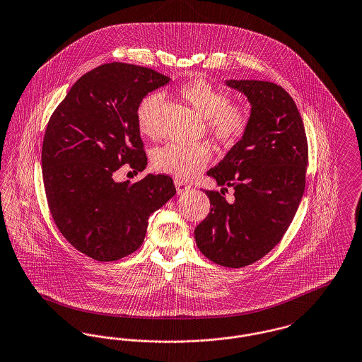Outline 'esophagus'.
<instances>
[{
  "label": "esophagus",
  "mask_w": 362,
  "mask_h": 362,
  "mask_svg": "<svg viewBox=\"0 0 362 362\" xmlns=\"http://www.w3.org/2000/svg\"><path fill=\"white\" fill-rule=\"evenodd\" d=\"M175 186H176V192H177V194H183V192L190 190V186H189L187 183H185L183 180H180V179H176V180H175Z\"/></svg>",
  "instance_id": "1"
}]
</instances>
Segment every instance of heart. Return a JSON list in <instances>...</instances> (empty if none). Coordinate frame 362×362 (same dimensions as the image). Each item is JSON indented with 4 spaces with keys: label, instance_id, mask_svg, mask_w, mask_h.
<instances>
[{
    "label": "heart",
    "instance_id": "b5f03b06",
    "mask_svg": "<svg viewBox=\"0 0 362 362\" xmlns=\"http://www.w3.org/2000/svg\"><path fill=\"white\" fill-rule=\"evenodd\" d=\"M180 95L204 119L213 138L221 144L233 145L246 131L249 124L247 109L231 103V97L223 88L211 85L205 79H194L179 88ZM161 93L145 95L135 110L136 124L142 134H157L160 110L163 105ZM211 160V150L205 145L168 144L153 151L151 164L161 173L179 179H190L204 170Z\"/></svg>",
    "mask_w": 362,
    "mask_h": 362
}]
</instances>
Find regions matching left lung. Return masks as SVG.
Listing matches in <instances>:
<instances>
[{"mask_svg":"<svg viewBox=\"0 0 362 362\" xmlns=\"http://www.w3.org/2000/svg\"><path fill=\"white\" fill-rule=\"evenodd\" d=\"M226 83L247 97L252 113L242 139L208 175L225 189L233 187L235 201L206 190L211 212L194 236L213 262L242 268L268 255L291 224L305 190L308 141L297 105L281 86Z\"/></svg>","mask_w":362,"mask_h":362,"instance_id":"obj_1","label":"left lung"}]
</instances>
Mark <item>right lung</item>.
I'll use <instances>...</instances> for the list:
<instances>
[{
    "mask_svg": "<svg viewBox=\"0 0 362 362\" xmlns=\"http://www.w3.org/2000/svg\"><path fill=\"white\" fill-rule=\"evenodd\" d=\"M170 81L146 66L100 65L76 81L49 119L42 145L47 205L65 239L93 259L116 261L138 250L150 214L176 194L168 175L113 179L123 165L146 168L135 110Z\"/></svg>",
    "mask_w": 362,
    "mask_h": 362,
    "instance_id": "right-lung-1",
    "label": "right lung"
}]
</instances>
